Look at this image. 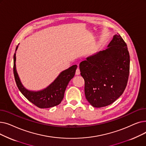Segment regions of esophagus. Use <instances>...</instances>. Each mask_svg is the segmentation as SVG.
Instances as JSON below:
<instances>
[{
    "label": "esophagus",
    "mask_w": 146,
    "mask_h": 146,
    "mask_svg": "<svg viewBox=\"0 0 146 146\" xmlns=\"http://www.w3.org/2000/svg\"><path fill=\"white\" fill-rule=\"evenodd\" d=\"M80 73V69L79 68H78L77 69H76V75H79Z\"/></svg>",
    "instance_id": "34e87169"
}]
</instances>
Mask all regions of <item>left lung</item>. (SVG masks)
I'll return each instance as SVG.
<instances>
[{"label":"left lung","instance_id":"obj_1","mask_svg":"<svg viewBox=\"0 0 146 146\" xmlns=\"http://www.w3.org/2000/svg\"><path fill=\"white\" fill-rule=\"evenodd\" d=\"M108 47L79 64L86 98L95 108L115 101L123 94L128 80L130 60L125 42L120 35H115Z\"/></svg>","mask_w":146,"mask_h":146}]
</instances>
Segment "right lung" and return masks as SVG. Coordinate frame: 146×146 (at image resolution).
I'll return each instance as SVG.
<instances>
[{
    "mask_svg": "<svg viewBox=\"0 0 146 146\" xmlns=\"http://www.w3.org/2000/svg\"><path fill=\"white\" fill-rule=\"evenodd\" d=\"M18 46L16 48L17 51ZM16 53L13 56V74L17 85L21 92L29 101L40 108H48L59 105L64 98L68 82L74 77L77 66L73 65L61 72L57 79L45 89L39 92L27 90L21 84L15 67Z\"/></svg>",
    "mask_w": 146,
    "mask_h": 146,
    "instance_id": "1",
    "label": "right lung"
}]
</instances>
